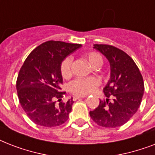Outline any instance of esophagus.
I'll use <instances>...</instances> for the list:
<instances>
[{
    "mask_svg": "<svg viewBox=\"0 0 155 155\" xmlns=\"http://www.w3.org/2000/svg\"><path fill=\"white\" fill-rule=\"evenodd\" d=\"M86 97V96H75V97H73V101H77V100H80L81 99V98H84V97Z\"/></svg>",
    "mask_w": 155,
    "mask_h": 155,
    "instance_id": "obj_1",
    "label": "esophagus"
}]
</instances>
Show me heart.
Returning <instances> with one entry per match:
<instances>
[{
  "label": "heart",
  "instance_id": "1",
  "mask_svg": "<svg viewBox=\"0 0 155 155\" xmlns=\"http://www.w3.org/2000/svg\"><path fill=\"white\" fill-rule=\"evenodd\" d=\"M87 60L92 66L102 63V57L97 52H89L86 54ZM72 56H68L61 63V75L63 78H69L71 75ZM101 84V80L98 77L78 78L69 84V89L71 93L77 96H86L92 93Z\"/></svg>",
  "mask_w": 155,
  "mask_h": 155
}]
</instances>
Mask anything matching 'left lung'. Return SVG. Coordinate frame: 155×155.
<instances>
[{"label": "left lung", "instance_id": "obj_1", "mask_svg": "<svg viewBox=\"0 0 155 155\" xmlns=\"http://www.w3.org/2000/svg\"><path fill=\"white\" fill-rule=\"evenodd\" d=\"M93 46L107 58L111 72L103 89L107 99L100 101L99 106L90 111V117L102 127H119L134 115L141 104L145 89L142 75L133 58L123 51L110 45Z\"/></svg>", "mask_w": 155, "mask_h": 155}]
</instances>
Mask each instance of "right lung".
<instances>
[{"label": "right lung", "mask_w": 155, "mask_h": 155, "mask_svg": "<svg viewBox=\"0 0 155 155\" xmlns=\"http://www.w3.org/2000/svg\"><path fill=\"white\" fill-rule=\"evenodd\" d=\"M80 47L48 41L36 47L23 63L17 79V92L23 110L35 124L51 128L68 120L74 101L72 98L61 101L66 92H60V66L67 56Z\"/></svg>", "instance_id": "1"}]
</instances>
